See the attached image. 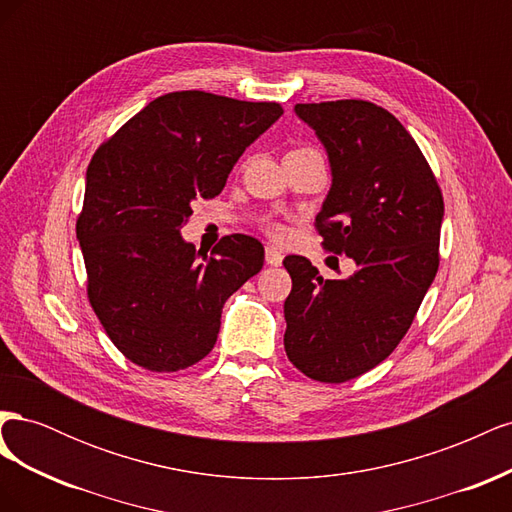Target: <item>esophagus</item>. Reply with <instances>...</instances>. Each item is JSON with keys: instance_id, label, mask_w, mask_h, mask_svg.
<instances>
[{"instance_id": "34e87169", "label": "esophagus", "mask_w": 512, "mask_h": 512, "mask_svg": "<svg viewBox=\"0 0 512 512\" xmlns=\"http://www.w3.org/2000/svg\"><path fill=\"white\" fill-rule=\"evenodd\" d=\"M265 260H267V265H271V267H280L282 265V260H284V256H282V252L280 250H275V247H267L265 250Z\"/></svg>"}]
</instances>
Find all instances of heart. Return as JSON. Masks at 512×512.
Listing matches in <instances>:
<instances>
[{
  "label": "heart",
  "instance_id": "obj_1",
  "mask_svg": "<svg viewBox=\"0 0 512 512\" xmlns=\"http://www.w3.org/2000/svg\"><path fill=\"white\" fill-rule=\"evenodd\" d=\"M265 228H267V232L271 237H275V239H280V237H284L286 235V228L282 226V224H277V222H267L265 224Z\"/></svg>",
  "mask_w": 512,
  "mask_h": 512
}]
</instances>
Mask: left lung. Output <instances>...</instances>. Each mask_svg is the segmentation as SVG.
Masks as SVG:
<instances>
[{
	"instance_id": "obj_1",
	"label": "left lung",
	"mask_w": 512,
	"mask_h": 512,
	"mask_svg": "<svg viewBox=\"0 0 512 512\" xmlns=\"http://www.w3.org/2000/svg\"><path fill=\"white\" fill-rule=\"evenodd\" d=\"M294 113L329 153L322 245L356 271L324 280L305 256L284 258V348L307 378L337 384L374 369L408 333L438 273L444 200L414 138L382 106L335 100Z\"/></svg>"
}]
</instances>
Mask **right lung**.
Segmentation results:
<instances>
[{
  "label": "right lung",
  "mask_w": 512,
  "mask_h": 512,
  "mask_svg": "<svg viewBox=\"0 0 512 512\" xmlns=\"http://www.w3.org/2000/svg\"><path fill=\"white\" fill-rule=\"evenodd\" d=\"M284 115L277 102L173 91L98 147L76 220L87 297L117 350L149 371H179L211 352L222 307L262 269L265 247L230 235L196 252L179 228L215 198L232 166Z\"/></svg>",
  "instance_id": "add662e5"
}]
</instances>
